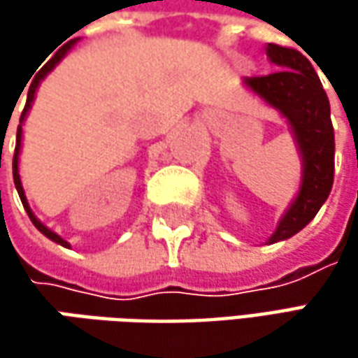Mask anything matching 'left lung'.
Segmentation results:
<instances>
[{
	"label": "left lung",
	"instance_id": "left-lung-1",
	"mask_svg": "<svg viewBox=\"0 0 358 358\" xmlns=\"http://www.w3.org/2000/svg\"><path fill=\"white\" fill-rule=\"evenodd\" d=\"M265 51L279 69L245 77L243 85L289 123L301 155V185L267 239L273 245L307 227L329 197L335 175V131L329 97L309 59L296 49L275 43H267Z\"/></svg>",
	"mask_w": 358,
	"mask_h": 358
}]
</instances>
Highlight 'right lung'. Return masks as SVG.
<instances>
[{"instance_id": "1", "label": "right lung", "mask_w": 358, "mask_h": 358, "mask_svg": "<svg viewBox=\"0 0 358 358\" xmlns=\"http://www.w3.org/2000/svg\"><path fill=\"white\" fill-rule=\"evenodd\" d=\"M76 43H77V41L73 39L71 43H67L65 48L59 49V51H57V53H55V55H53V57H51L48 63H45V67H43V69H41V71H39V73L35 76L34 83H31V87H29V91H27V103H25V109H23V113H21L20 125H17L15 155H13V183H15V189H17V193H20L21 203H23L25 211H27V215H29L31 223H34L35 227H37V231H39V233H43V235H45L48 239H51L53 243H57V245H62V247H67V249H69L71 245H69V243H67L65 239H62V237H59V235H57L55 231H51L49 227H45V225H43V223H41V221H39V219L35 217L34 211H31V207H29V203H27V197H25V191H23V185H21V177H20V153H21V139H23V127H21V125H23V121H25L27 113H29V109H31V103H34V99H35V91H37V87H39V83H41V81H43V79H45V77H48L49 73L53 71V69H55V65L62 62L63 57H65V55H67V53L71 51V48H73Z\"/></svg>"}]
</instances>
